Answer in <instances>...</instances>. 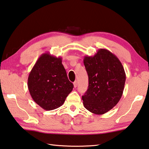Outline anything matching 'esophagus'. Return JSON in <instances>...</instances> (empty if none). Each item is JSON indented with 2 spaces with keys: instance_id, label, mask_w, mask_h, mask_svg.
I'll return each mask as SVG.
<instances>
[{
  "instance_id": "34e87169",
  "label": "esophagus",
  "mask_w": 149,
  "mask_h": 149,
  "mask_svg": "<svg viewBox=\"0 0 149 149\" xmlns=\"http://www.w3.org/2000/svg\"><path fill=\"white\" fill-rule=\"evenodd\" d=\"M74 86L75 88L77 87V81H75L74 82Z\"/></svg>"
}]
</instances>
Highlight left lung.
Masks as SVG:
<instances>
[{
    "instance_id": "1",
    "label": "left lung",
    "mask_w": 149,
    "mask_h": 149,
    "mask_svg": "<svg viewBox=\"0 0 149 149\" xmlns=\"http://www.w3.org/2000/svg\"><path fill=\"white\" fill-rule=\"evenodd\" d=\"M83 63L88 76V89L82 96L84 107L94 114H104L123 95L126 81L123 64L105 49H100L93 56H85Z\"/></svg>"
}]
</instances>
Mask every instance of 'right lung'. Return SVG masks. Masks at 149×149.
Here are the masks:
<instances>
[{
	"mask_svg": "<svg viewBox=\"0 0 149 149\" xmlns=\"http://www.w3.org/2000/svg\"><path fill=\"white\" fill-rule=\"evenodd\" d=\"M28 88L33 100L44 109L50 111L64 104L74 85L67 77L62 58L45 53L30 72Z\"/></svg>",
	"mask_w": 149,
	"mask_h": 149,
	"instance_id": "add662e5",
	"label": "right lung"
}]
</instances>
